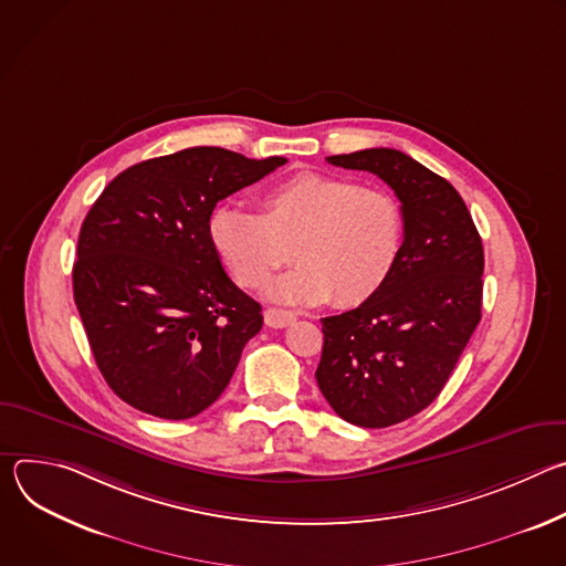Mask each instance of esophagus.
<instances>
[{"label": "esophagus", "instance_id": "esophagus-1", "mask_svg": "<svg viewBox=\"0 0 566 566\" xmlns=\"http://www.w3.org/2000/svg\"><path fill=\"white\" fill-rule=\"evenodd\" d=\"M293 319H295V313L286 311V308H266L264 311V322H266L269 327H273V329L289 327Z\"/></svg>", "mask_w": 566, "mask_h": 566}]
</instances>
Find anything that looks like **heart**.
Segmentation results:
<instances>
[{
	"instance_id": "obj_1",
	"label": "heart",
	"mask_w": 566,
	"mask_h": 566,
	"mask_svg": "<svg viewBox=\"0 0 566 566\" xmlns=\"http://www.w3.org/2000/svg\"><path fill=\"white\" fill-rule=\"evenodd\" d=\"M260 214L217 208L208 221L214 253L244 289L264 286L291 258L297 266L271 286L280 302L338 306L369 300L389 277L402 241L400 208L382 190L300 172L260 195Z\"/></svg>"
}]
</instances>
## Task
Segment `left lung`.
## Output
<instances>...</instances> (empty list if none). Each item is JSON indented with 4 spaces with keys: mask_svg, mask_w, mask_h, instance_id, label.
<instances>
[{
    "mask_svg": "<svg viewBox=\"0 0 566 566\" xmlns=\"http://www.w3.org/2000/svg\"><path fill=\"white\" fill-rule=\"evenodd\" d=\"M382 179L400 201L402 244L387 282L360 306L322 317L317 387L360 428L406 421L441 394L481 319L483 247L459 192L389 147L327 156Z\"/></svg>",
    "mask_w": 566,
    "mask_h": 566,
    "instance_id": "left-lung-1",
    "label": "left lung"
}]
</instances>
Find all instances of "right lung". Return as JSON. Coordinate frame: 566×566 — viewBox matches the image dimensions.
<instances>
[{"instance_id": "1", "label": "right lung", "mask_w": 566, "mask_h": 566, "mask_svg": "<svg viewBox=\"0 0 566 566\" xmlns=\"http://www.w3.org/2000/svg\"><path fill=\"white\" fill-rule=\"evenodd\" d=\"M284 164L188 147L127 168L87 212L73 297L96 365L127 406L181 421L228 387L264 317L226 275L208 221L217 201Z\"/></svg>"}]
</instances>
